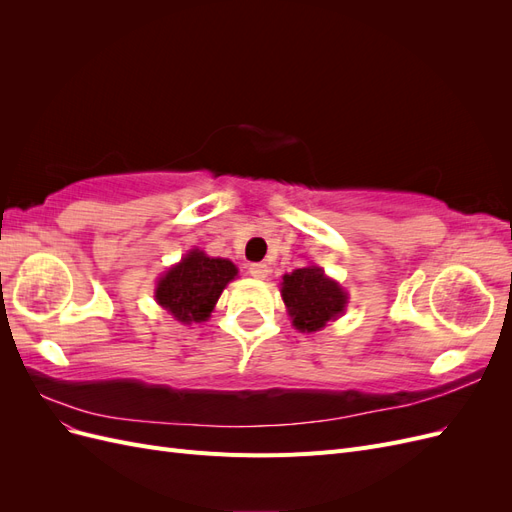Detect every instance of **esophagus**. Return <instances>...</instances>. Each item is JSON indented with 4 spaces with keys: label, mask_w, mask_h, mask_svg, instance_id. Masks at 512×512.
<instances>
[{
    "label": "esophagus",
    "mask_w": 512,
    "mask_h": 512,
    "mask_svg": "<svg viewBox=\"0 0 512 512\" xmlns=\"http://www.w3.org/2000/svg\"><path fill=\"white\" fill-rule=\"evenodd\" d=\"M247 271H250V275L256 277V280H265V277L269 275V267L265 265V262H252V265L247 267Z\"/></svg>",
    "instance_id": "34e87169"
}]
</instances>
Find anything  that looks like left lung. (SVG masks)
<instances>
[{
  "instance_id": "left-lung-1",
  "label": "left lung",
  "mask_w": 512,
  "mask_h": 512,
  "mask_svg": "<svg viewBox=\"0 0 512 512\" xmlns=\"http://www.w3.org/2000/svg\"><path fill=\"white\" fill-rule=\"evenodd\" d=\"M282 299L301 333H316L344 314L348 294L316 265L294 269L282 277Z\"/></svg>"
}]
</instances>
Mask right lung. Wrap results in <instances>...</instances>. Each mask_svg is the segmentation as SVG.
<instances>
[{
	"label": "right lung",
	"mask_w": 512,
	"mask_h": 512,
	"mask_svg": "<svg viewBox=\"0 0 512 512\" xmlns=\"http://www.w3.org/2000/svg\"><path fill=\"white\" fill-rule=\"evenodd\" d=\"M237 267L226 258H211L192 250L170 267L156 286V301L183 324L205 322L222 290L237 277Z\"/></svg>",
	"instance_id": "right-lung-1"
}]
</instances>
